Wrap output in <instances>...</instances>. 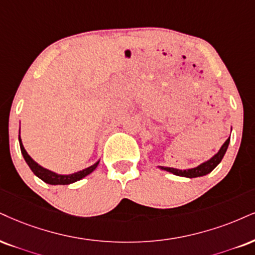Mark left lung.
Listing matches in <instances>:
<instances>
[{"mask_svg": "<svg viewBox=\"0 0 255 255\" xmlns=\"http://www.w3.org/2000/svg\"><path fill=\"white\" fill-rule=\"evenodd\" d=\"M229 140H231V136H229L228 139L224 143V145L220 147L218 153H215V155L213 156L210 159H208V161L203 162L202 164L195 166V168L187 169V170H180V169L169 168V166H159V169L171 172V174H174V175L182 176V177H189V178L200 177V176H204V175L209 174V172H212L213 170H214V169L216 168V165H218L219 163L222 161V158H224L225 153L228 149Z\"/></svg>", "mask_w": 255, "mask_h": 255, "instance_id": "left-lung-1", "label": "left lung"}]
</instances>
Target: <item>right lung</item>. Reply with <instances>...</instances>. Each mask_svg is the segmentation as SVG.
I'll use <instances>...</instances> for the list:
<instances>
[{"mask_svg":"<svg viewBox=\"0 0 255 255\" xmlns=\"http://www.w3.org/2000/svg\"><path fill=\"white\" fill-rule=\"evenodd\" d=\"M18 142H20V147H21V152L22 155H23V158L24 161L28 165H29L30 170L34 172V175H36L37 177L40 178V180H42L43 182H46V183L48 184H52V185H56V184H71V183H74V182L81 180V178H84L85 176L90 175L91 172H92L94 169L97 168L99 164V161L97 163H94L93 165L89 166V168L84 169V170H80L78 172H74V174H70V175H59L56 174L54 171H51L48 170V169L46 168H42V166L37 164V163L34 161L31 157L28 155V152L26 151V149H24L23 144H22V140H21V137L20 134H18Z\"/></svg>","mask_w":255,"mask_h":255,"instance_id":"1","label":"right lung"}]
</instances>
